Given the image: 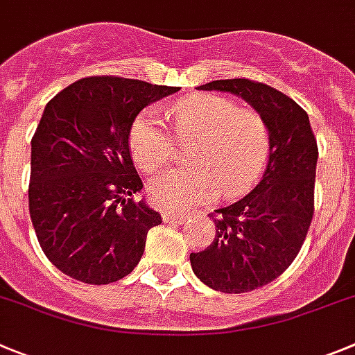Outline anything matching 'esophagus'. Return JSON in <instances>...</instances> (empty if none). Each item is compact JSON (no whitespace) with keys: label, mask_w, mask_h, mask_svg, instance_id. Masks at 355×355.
<instances>
[{"label":"esophagus","mask_w":355,"mask_h":355,"mask_svg":"<svg viewBox=\"0 0 355 355\" xmlns=\"http://www.w3.org/2000/svg\"><path fill=\"white\" fill-rule=\"evenodd\" d=\"M188 216H184V214L181 213H172V211H168V213H164V222L167 223H183L187 222Z\"/></svg>","instance_id":"obj_1"}]
</instances>
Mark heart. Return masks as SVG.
Here are the masks:
<instances>
[{"label":"heart","mask_w":355,"mask_h":355,"mask_svg":"<svg viewBox=\"0 0 355 355\" xmlns=\"http://www.w3.org/2000/svg\"><path fill=\"white\" fill-rule=\"evenodd\" d=\"M174 137L197 139L188 160L193 165L149 181L151 202L160 209H187L223 191L234 197L248 190L264 168L269 132L264 119L229 98L191 95L168 109ZM132 158L142 172H155L172 158L174 142L153 110H142L128 133Z\"/></svg>","instance_id":"obj_1"}]
</instances>
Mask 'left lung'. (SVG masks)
Instances as JSON below:
<instances>
[{
  "mask_svg": "<svg viewBox=\"0 0 355 355\" xmlns=\"http://www.w3.org/2000/svg\"><path fill=\"white\" fill-rule=\"evenodd\" d=\"M197 89L239 96L268 126L269 156L262 180L243 199L214 211V241L190 255L195 276L213 291H255L278 278L303 246L313 216L317 141L308 114L275 87L227 79Z\"/></svg>",
  "mask_w": 355,
  "mask_h": 355,
  "instance_id": "obj_1",
  "label": "left lung"
}]
</instances>
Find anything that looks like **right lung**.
I'll return each instance as SVG.
<instances>
[{
  "instance_id": "obj_1",
  "label": "right lung",
  "mask_w": 355,
  "mask_h": 355,
  "mask_svg": "<svg viewBox=\"0 0 355 355\" xmlns=\"http://www.w3.org/2000/svg\"><path fill=\"white\" fill-rule=\"evenodd\" d=\"M181 87L87 77L45 105L31 141L29 214L42 250L61 272L89 285L125 278L162 216L133 202L142 181L128 133L144 107Z\"/></svg>"
}]
</instances>
